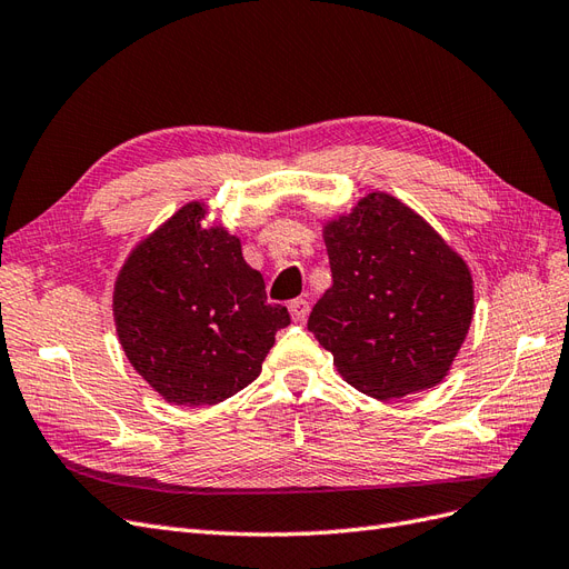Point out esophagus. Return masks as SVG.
<instances>
[{
	"label": "esophagus",
	"instance_id": "34e87169",
	"mask_svg": "<svg viewBox=\"0 0 569 569\" xmlns=\"http://www.w3.org/2000/svg\"><path fill=\"white\" fill-rule=\"evenodd\" d=\"M308 311H311V303H308L306 299H295V301H289V313H291V320L303 322V320L308 318Z\"/></svg>",
	"mask_w": 569,
	"mask_h": 569
}]
</instances>
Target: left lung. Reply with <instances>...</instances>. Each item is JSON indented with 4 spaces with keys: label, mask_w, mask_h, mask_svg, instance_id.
I'll use <instances>...</instances> for the list:
<instances>
[{
    "label": "left lung",
    "mask_w": 569,
    "mask_h": 569,
    "mask_svg": "<svg viewBox=\"0 0 569 569\" xmlns=\"http://www.w3.org/2000/svg\"><path fill=\"white\" fill-rule=\"evenodd\" d=\"M332 287L308 330L339 375L372 399L437 387L468 337V263L403 201L370 192L322 228Z\"/></svg>",
    "instance_id": "obj_1"
}]
</instances>
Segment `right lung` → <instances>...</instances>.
Wrapping results in <instances>:
<instances>
[{"label":"right lung","instance_id":"1","mask_svg":"<svg viewBox=\"0 0 569 569\" xmlns=\"http://www.w3.org/2000/svg\"><path fill=\"white\" fill-rule=\"evenodd\" d=\"M189 201L132 249L113 287V320L130 366L176 406H213L261 375L287 308L222 226L206 230Z\"/></svg>","mask_w":569,"mask_h":569}]
</instances>
